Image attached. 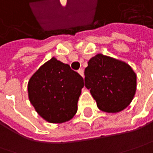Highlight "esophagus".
Wrapping results in <instances>:
<instances>
[{"instance_id":"34e87169","label":"esophagus","mask_w":153,"mask_h":153,"mask_svg":"<svg viewBox=\"0 0 153 153\" xmlns=\"http://www.w3.org/2000/svg\"><path fill=\"white\" fill-rule=\"evenodd\" d=\"M78 73L84 78V70H83V69H79V70L78 71Z\"/></svg>"}]
</instances>
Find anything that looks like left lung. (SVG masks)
<instances>
[{
  "instance_id": "8db88e82",
  "label": "left lung",
  "mask_w": 153,
  "mask_h": 153,
  "mask_svg": "<svg viewBox=\"0 0 153 153\" xmlns=\"http://www.w3.org/2000/svg\"><path fill=\"white\" fill-rule=\"evenodd\" d=\"M85 85L100 110L119 112L131 102L136 92L137 76L126 62L99 53L88 61Z\"/></svg>"
}]
</instances>
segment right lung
Listing matches in <instances>:
<instances>
[{
	"instance_id": "right-lung-1",
	"label": "right lung",
	"mask_w": 153,
	"mask_h": 153,
	"mask_svg": "<svg viewBox=\"0 0 153 153\" xmlns=\"http://www.w3.org/2000/svg\"><path fill=\"white\" fill-rule=\"evenodd\" d=\"M83 86L82 77L69 65L53 57L30 78L28 98L45 120L64 123L75 115Z\"/></svg>"
}]
</instances>
